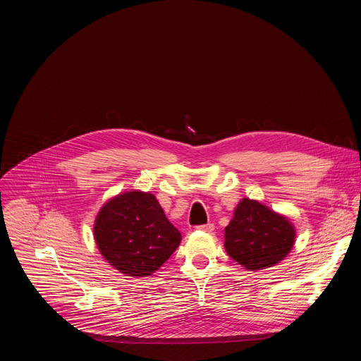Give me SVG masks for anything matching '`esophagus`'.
Returning <instances> with one entry per match:
<instances>
[{
  "label": "esophagus",
  "instance_id": "34e87169",
  "mask_svg": "<svg viewBox=\"0 0 361 361\" xmlns=\"http://www.w3.org/2000/svg\"><path fill=\"white\" fill-rule=\"evenodd\" d=\"M197 228H198V230H201V231H205V233H213V230H214V224L209 223V224H204V226H198Z\"/></svg>",
  "mask_w": 361,
  "mask_h": 361
}]
</instances>
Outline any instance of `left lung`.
<instances>
[{"label":"left lung","instance_id":"obj_1","mask_svg":"<svg viewBox=\"0 0 361 361\" xmlns=\"http://www.w3.org/2000/svg\"><path fill=\"white\" fill-rule=\"evenodd\" d=\"M295 243V228L284 214L266 204L241 198L224 230V248L248 271H260L283 262Z\"/></svg>","mask_w":361,"mask_h":361}]
</instances>
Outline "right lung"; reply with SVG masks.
<instances>
[{"instance_id": "add662e5", "label": "right lung", "mask_w": 361, "mask_h": 361, "mask_svg": "<svg viewBox=\"0 0 361 361\" xmlns=\"http://www.w3.org/2000/svg\"><path fill=\"white\" fill-rule=\"evenodd\" d=\"M98 251L127 277L156 273L181 243L156 195L130 190L110 198L94 221Z\"/></svg>"}]
</instances>
